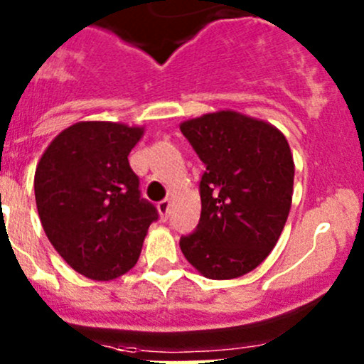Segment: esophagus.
Listing matches in <instances>:
<instances>
[{
  "instance_id": "1",
  "label": "esophagus",
  "mask_w": 364,
  "mask_h": 364,
  "mask_svg": "<svg viewBox=\"0 0 364 364\" xmlns=\"http://www.w3.org/2000/svg\"><path fill=\"white\" fill-rule=\"evenodd\" d=\"M168 208H171V200H168V199L160 200V203H159V211H160L161 218H167V215H168Z\"/></svg>"
}]
</instances>
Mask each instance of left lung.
<instances>
[{
	"mask_svg": "<svg viewBox=\"0 0 364 364\" xmlns=\"http://www.w3.org/2000/svg\"><path fill=\"white\" fill-rule=\"evenodd\" d=\"M205 172L200 220L179 240L183 255L211 280L255 269L277 245L292 204L294 160L278 128L234 111L181 123Z\"/></svg>",
	"mask_w": 364,
	"mask_h": 364,
	"instance_id": "obj_1",
	"label": "left lung"
}]
</instances>
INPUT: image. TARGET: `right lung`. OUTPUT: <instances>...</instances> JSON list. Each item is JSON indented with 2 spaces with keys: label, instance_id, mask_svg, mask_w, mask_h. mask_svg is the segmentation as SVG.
I'll use <instances>...</instances> for the list:
<instances>
[{
  "label": "right lung",
  "instance_id": "1",
  "mask_svg": "<svg viewBox=\"0 0 364 364\" xmlns=\"http://www.w3.org/2000/svg\"><path fill=\"white\" fill-rule=\"evenodd\" d=\"M144 128L80 121L36 165L35 199L50 245L70 267L107 282L137 264L156 208L141 197L128 155Z\"/></svg>",
  "mask_w": 364,
  "mask_h": 364
}]
</instances>
